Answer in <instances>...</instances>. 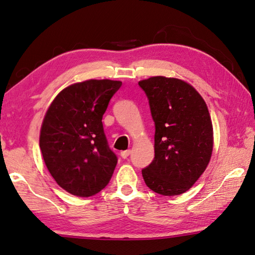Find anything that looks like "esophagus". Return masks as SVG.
<instances>
[{"instance_id":"34e87169","label":"esophagus","mask_w":255,"mask_h":255,"mask_svg":"<svg viewBox=\"0 0 255 255\" xmlns=\"http://www.w3.org/2000/svg\"><path fill=\"white\" fill-rule=\"evenodd\" d=\"M130 153H131L130 150H125V151H122L121 155H122L123 159H127L128 156H129V154H130Z\"/></svg>"}]
</instances>
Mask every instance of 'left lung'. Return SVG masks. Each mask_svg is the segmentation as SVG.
I'll list each match as a JSON object with an SVG mask.
<instances>
[{
	"label": "left lung",
	"mask_w": 255,
	"mask_h": 255,
	"mask_svg": "<svg viewBox=\"0 0 255 255\" xmlns=\"http://www.w3.org/2000/svg\"><path fill=\"white\" fill-rule=\"evenodd\" d=\"M149 100L154 122V159L142 169L145 185L164 196L191 188L213 152V124L207 105L191 84L152 77L138 83Z\"/></svg>",
	"instance_id": "8db88e82"
}]
</instances>
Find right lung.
<instances>
[{"instance_id": "obj_1", "label": "right lung", "mask_w": 255, "mask_h": 255, "mask_svg": "<svg viewBox=\"0 0 255 255\" xmlns=\"http://www.w3.org/2000/svg\"><path fill=\"white\" fill-rule=\"evenodd\" d=\"M121 81L88 80L62 90L48 108L39 147L48 171L64 191L80 197L104 188L115 170L102 118Z\"/></svg>"}]
</instances>
